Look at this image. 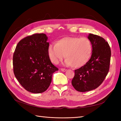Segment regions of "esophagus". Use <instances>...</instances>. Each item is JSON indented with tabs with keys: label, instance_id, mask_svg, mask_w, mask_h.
Masks as SVG:
<instances>
[{
	"label": "esophagus",
	"instance_id": "obj_1",
	"mask_svg": "<svg viewBox=\"0 0 121 121\" xmlns=\"http://www.w3.org/2000/svg\"><path fill=\"white\" fill-rule=\"evenodd\" d=\"M60 70L62 71H63V72H65L66 71V69H63V68H61Z\"/></svg>",
	"mask_w": 121,
	"mask_h": 121
}]
</instances>
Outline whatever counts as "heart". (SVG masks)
I'll list each match as a JSON object with an SVG mask.
<instances>
[{"instance_id": "1", "label": "heart", "mask_w": 121, "mask_h": 121, "mask_svg": "<svg viewBox=\"0 0 121 121\" xmlns=\"http://www.w3.org/2000/svg\"><path fill=\"white\" fill-rule=\"evenodd\" d=\"M92 44L86 37H66L51 43L48 55L53 64L58 65L65 58V65L78 68L88 62L92 53Z\"/></svg>"}]
</instances>
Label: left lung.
Listing matches in <instances>:
<instances>
[{"label": "left lung", "mask_w": 121, "mask_h": 121, "mask_svg": "<svg viewBox=\"0 0 121 121\" xmlns=\"http://www.w3.org/2000/svg\"><path fill=\"white\" fill-rule=\"evenodd\" d=\"M92 44L91 59L84 66L75 70L72 81L77 91L85 92L95 89L101 85L109 72L111 51L108 43L104 38L89 34Z\"/></svg>", "instance_id": "1"}]
</instances>
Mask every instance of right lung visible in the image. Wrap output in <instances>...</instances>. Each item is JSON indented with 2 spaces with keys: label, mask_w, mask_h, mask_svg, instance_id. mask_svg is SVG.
Returning <instances> with one entry per match:
<instances>
[{
  "label": "right lung",
  "mask_w": 121,
  "mask_h": 121,
  "mask_svg": "<svg viewBox=\"0 0 121 121\" xmlns=\"http://www.w3.org/2000/svg\"><path fill=\"white\" fill-rule=\"evenodd\" d=\"M47 39L43 33L28 36L18 43L13 56L15 78L25 90L32 93L45 91L53 73L58 70L48 56Z\"/></svg>",
  "instance_id": "add662e5"
}]
</instances>
